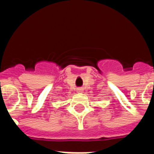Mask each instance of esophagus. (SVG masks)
I'll use <instances>...</instances> for the list:
<instances>
[{
  "instance_id": "1",
  "label": "esophagus",
  "mask_w": 154,
  "mask_h": 154,
  "mask_svg": "<svg viewBox=\"0 0 154 154\" xmlns=\"http://www.w3.org/2000/svg\"><path fill=\"white\" fill-rule=\"evenodd\" d=\"M82 91H83V89H82V88H77V93H82Z\"/></svg>"
}]
</instances>
